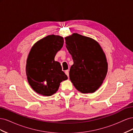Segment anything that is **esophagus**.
Listing matches in <instances>:
<instances>
[{
	"mask_svg": "<svg viewBox=\"0 0 133 133\" xmlns=\"http://www.w3.org/2000/svg\"><path fill=\"white\" fill-rule=\"evenodd\" d=\"M65 73L66 74V75L68 76V77L69 78V70H66L65 71Z\"/></svg>",
	"mask_w": 133,
	"mask_h": 133,
	"instance_id": "1",
	"label": "esophagus"
}]
</instances>
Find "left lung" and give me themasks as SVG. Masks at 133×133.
<instances>
[{"label": "left lung", "instance_id": "obj_1", "mask_svg": "<svg viewBox=\"0 0 133 133\" xmlns=\"http://www.w3.org/2000/svg\"><path fill=\"white\" fill-rule=\"evenodd\" d=\"M66 47L74 64L71 66V82L82 93H92L102 85L108 72L105 53L95 40L78 33L65 38Z\"/></svg>", "mask_w": 133, "mask_h": 133}]
</instances>
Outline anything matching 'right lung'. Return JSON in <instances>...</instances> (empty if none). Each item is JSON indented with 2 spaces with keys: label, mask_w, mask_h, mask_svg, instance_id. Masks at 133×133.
Instances as JSON below:
<instances>
[{
  "label": "right lung",
  "mask_w": 133,
  "mask_h": 133,
  "mask_svg": "<svg viewBox=\"0 0 133 133\" xmlns=\"http://www.w3.org/2000/svg\"><path fill=\"white\" fill-rule=\"evenodd\" d=\"M61 36L49 35L36 42L28 56L26 74L29 85L37 93L51 96L59 89L60 83L68 79L55 56L63 46Z\"/></svg>",
  "instance_id": "add662e5"
}]
</instances>
